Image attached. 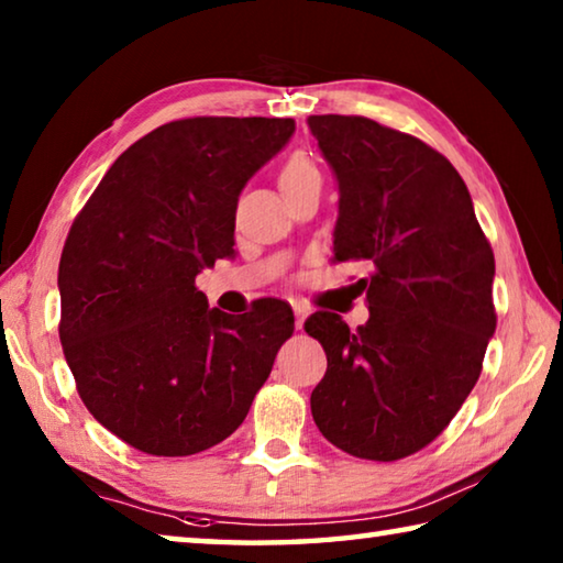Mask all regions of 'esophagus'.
<instances>
[{
    "mask_svg": "<svg viewBox=\"0 0 563 563\" xmlns=\"http://www.w3.org/2000/svg\"><path fill=\"white\" fill-rule=\"evenodd\" d=\"M295 328L298 330H302V322H305V318H308V308H302V305H295Z\"/></svg>",
    "mask_w": 563,
    "mask_h": 563,
    "instance_id": "esophagus-1",
    "label": "esophagus"
}]
</instances>
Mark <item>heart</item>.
<instances>
[{"label": "heart", "instance_id": "1", "mask_svg": "<svg viewBox=\"0 0 563 563\" xmlns=\"http://www.w3.org/2000/svg\"><path fill=\"white\" fill-rule=\"evenodd\" d=\"M308 178H320L316 164H312L308 156H305V154H292V156L285 158V164L280 168V188L283 190L298 186V184H302V180H308Z\"/></svg>", "mask_w": 563, "mask_h": 563}]
</instances>
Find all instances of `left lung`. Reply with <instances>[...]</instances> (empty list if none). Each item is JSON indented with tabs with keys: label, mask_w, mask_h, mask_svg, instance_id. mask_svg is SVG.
<instances>
[{
	"label": "left lung",
	"mask_w": 563,
	"mask_h": 563,
	"mask_svg": "<svg viewBox=\"0 0 563 563\" xmlns=\"http://www.w3.org/2000/svg\"><path fill=\"white\" fill-rule=\"evenodd\" d=\"M308 126L338 178L335 261L373 271L355 285L365 325L322 310L305 322L328 355L312 419L338 450L395 462L437 440L479 379L497 328L494 253L440 151L365 117Z\"/></svg>",
	"instance_id": "obj_1"
}]
</instances>
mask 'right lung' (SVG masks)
<instances>
[{"mask_svg":"<svg viewBox=\"0 0 563 563\" xmlns=\"http://www.w3.org/2000/svg\"><path fill=\"white\" fill-rule=\"evenodd\" d=\"M292 119L164 123L113 161L59 261L64 357L81 402L133 450L188 456L231 437L292 335L283 300L208 308L196 275L233 255L238 196Z\"/></svg>","mask_w":563,"mask_h":563,"instance_id":"right-lung-1","label":"right lung"}]
</instances>
